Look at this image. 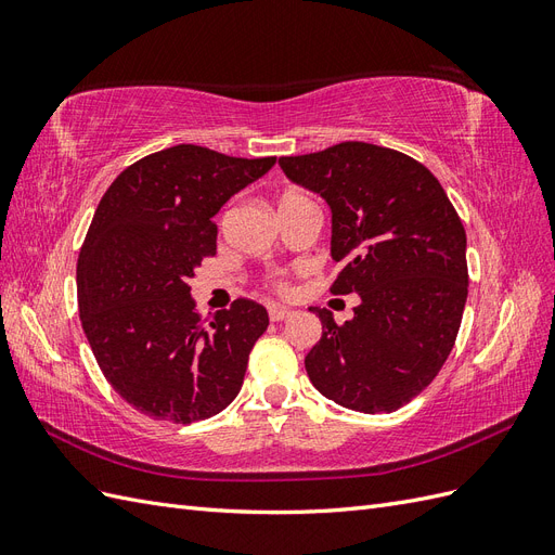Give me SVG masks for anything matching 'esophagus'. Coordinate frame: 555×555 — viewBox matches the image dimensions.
I'll return each mask as SVG.
<instances>
[{"label": "esophagus", "mask_w": 555, "mask_h": 555, "mask_svg": "<svg viewBox=\"0 0 555 555\" xmlns=\"http://www.w3.org/2000/svg\"><path fill=\"white\" fill-rule=\"evenodd\" d=\"M268 317H271V322H284V319L292 317V310L280 308V306H271V308H268Z\"/></svg>", "instance_id": "obj_1"}]
</instances>
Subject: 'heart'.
Segmentation results:
<instances>
[{"mask_svg":"<svg viewBox=\"0 0 555 555\" xmlns=\"http://www.w3.org/2000/svg\"><path fill=\"white\" fill-rule=\"evenodd\" d=\"M294 196H300V194H298V192H287V194H284L280 201H284V198H294ZM271 287H273L275 292H287V289H289V284H287V280H284V278L275 275V278H271Z\"/></svg>","mask_w":555,"mask_h":555,"instance_id":"1","label":"heart"}]
</instances>
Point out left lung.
Masks as SVG:
<instances>
[{
  "label": "left lung",
  "instance_id": "8db88e82",
  "mask_svg": "<svg viewBox=\"0 0 555 555\" xmlns=\"http://www.w3.org/2000/svg\"><path fill=\"white\" fill-rule=\"evenodd\" d=\"M289 180L322 194L333 212L331 294H359L343 326L324 308L308 351L314 389L343 408L396 412L440 373L467 298L465 229L422 162L361 141L280 157Z\"/></svg>",
  "mask_w": 555,
  "mask_h": 555
}]
</instances>
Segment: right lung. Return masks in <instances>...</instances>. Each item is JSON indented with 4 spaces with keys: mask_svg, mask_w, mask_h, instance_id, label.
<instances>
[{
    "mask_svg": "<svg viewBox=\"0 0 555 555\" xmlns=\"http://www.w3.org/2000/svg\"><path fill=\"white\" fill-rule=\"evenodd\" d=\"M273 164L173 145L127 166L99 201L76 268L80 324L115 393L141 414L192 424L238 396L268 312L236 298L204 319L188 280L217 251L212 217Z\"/></svg>",
    "mask_w": 555,
    "mask_h": 555,
    "instance_id": "obj_1",
    "label": "right lung"
}]
</instances>
